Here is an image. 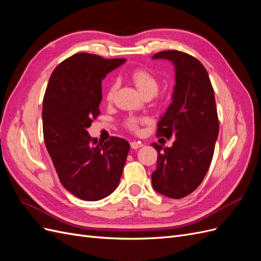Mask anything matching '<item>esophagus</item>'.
<instances>
[{"mask_svg": "<svg viewBox=\"0 0 261 261\" xmlns=\"http://www.w3.org/2000/svg\"><path fill=\"white\" fill-rule=\"evenodd\" d=\"M130 147H132L133 149H138V148H140V147H143V144L139 143V141H132V143H130Z\"/></svg>", "mask_w": 261, "mask_h": 261, "instance_id": "obj_1", "label": "esophagus"}]
</instances>
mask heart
<instances>
[{
	"label": "heart",
	"mask_w": 261,
	"mask_h": 261,
	"mask_svg": "<svg viewBox=\"0 0 261 261\" xmlns=\"http://www.w3.org/2000/svg\"><path fill=\"white\" fill-rule=\"evenodd\" d=\"M132 80L144 96H154L159 90V80L146 68H135L132 72ZM118 88V82L113 81L109 85L107 90V100L111 101ZM126 126L132 132H137L139 126V120L135 117H129L126 121Z\"/></svg>",
	"instance_id": "heart-1"
}]
</instances>
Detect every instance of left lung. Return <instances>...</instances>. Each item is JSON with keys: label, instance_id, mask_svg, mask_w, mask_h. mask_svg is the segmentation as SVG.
<instances>
[{"label": "left lung", "instance_id": "obj_1", "mask_svg": "<svg viewBox=\"0 0 261 261\" xmlns=\"http://www.w3.org/2000/svg\"><path fill=\"white\" fill-rule=\"evenodd\" d=\"M152 59L169 60L175 67L172 103L156 129V136L175 140L172 147L151 144L158 152L152 187L179 199L201 184L210 167L219 134L215 91L206 68L192 55L170 50L158 52Z\"/></svg>", "mask_w": 261, "mask_h": 261}]
</instances>
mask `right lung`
<instances>
[{
	"instance_id": "add662e5",
	"label": "right lung",
	"mask_w": 261,
	"mask_h": 261,
	"mask_svg": "<svg viewBox=\"0 0 261 261\" xmlns=\"http://www.w3.org/2000/svg\"><path fill=\"white\" fill-rule=\"evenodd\" d=\"M125 59L78 53L53 70L43 98L44 144L62 185L78 198L97 201L120 183L129 144L92 139L87 128L100 114L101 82Z\"/></svg>"
}]
</instances>
